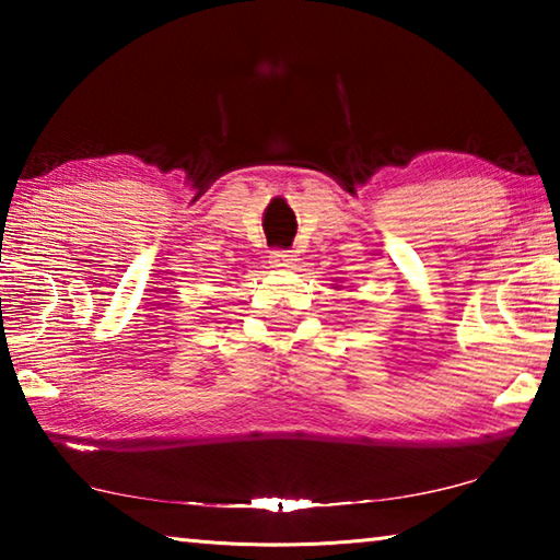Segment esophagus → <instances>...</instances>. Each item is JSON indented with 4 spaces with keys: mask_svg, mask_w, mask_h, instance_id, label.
I'll use <instances>...</instances> for the list:
<instances>
[{
    "mask_svg": "<svg viewBox=\"0 0 560 560\" xmlns=\"http://www.w3.org/2000/svg\"><path fill=\"white\" fill-rule=\"evenodd\" d=\"M269 261H271V267H277V269H287V267H291L293 261V254L291 252H287V249H273L271 252V257H269Z\"/></svg>",
    "mask_w": 560,
    "mask_h": 560,
    "instance_id": "esophagus-1",
    "label": "esophagus"
}]
</instances>
